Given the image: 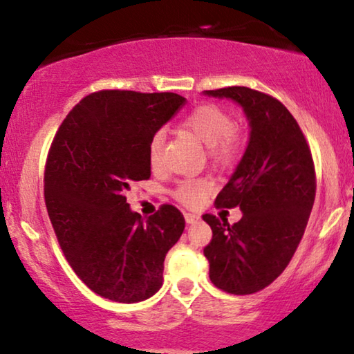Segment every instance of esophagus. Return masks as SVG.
<instances>
[{
	"label": "esophagus",
	"instance_id": "obj_1",
	"mask_svg": "<svg viewBox=\"0 0 354 354\" xmlns=\"http://www.w3.org/2000/svg\"><path fill=\"white\" fill-rule=\"evenodd\" d=\"M185 221L187 224H195V222L200 221V216L193 214V212H185Z\"/></svg>",
	"mask_w": 354,
	"mask_h": 354
}]
</instances>
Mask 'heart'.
<instances>
[{"instance_id":"obj_1","label":"heart","mask_w":354,"mask_h":354,"mask_svg":"<svg viewBox=\"0 0 354 354\" xmlns=\"http://www.w3.org/2000/svg\"><path fill=\"white\" fill-rule=\"evenodd\" d=\"M182 127L207 147L209 159L219 167H232L243 154V142L234 130L232 115L219 106L200 104L183 119ZM164 133L156 132L148 145V161L153 169L162 162ZM212 192L209 178H183L177 183L174 196L188 207L201 205Z\"/></svg>"}]
</instances>
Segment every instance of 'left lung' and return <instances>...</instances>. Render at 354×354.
<instances>
[{
  "instance_id": "obj_1",
  "label": "left lung",
  "mask_w": 354,
  "mask_h": 354,
  "mask_svg": "<svg viewBox=\"0 0 354 354\" xmlns=\"http://www.w3.org/2000/svg\"><path fill=\"white\" fill-rule=\"evenodd\" d=\"M230 98L250 120V143L234 176L216 198V207H240L243 217L203 214L212 240L203 253L209 279L232 295H251L283 272L303 239L314 196L316 171L311 149L290 111L248 86L206 90Z\"/></svg>"
}]
</instances>
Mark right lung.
I'll use <instances>...</instances> for the list:
<instances>
[{"mask_svg": "<svg viewBox=\"0 0 354 354\" xmlns=\"http://www.w3.org/2000/svg\"><path fill=\"white\" fill-rule=\"evenodd\" d=\"M183 104L177 93L95 91L53 138L45 166L48 216L74 272L111 301L153 297L167 251L185 229L176 206L162 205L145 221L125 196L133 182L151 176L149 140Z\"/></svg>", "mask_w": 354, "mask_h": 354, "instance_id": "right-lung-1", "label": "right lung"}]
</instances>
